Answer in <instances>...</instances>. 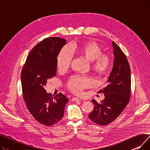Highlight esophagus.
Segmentation results:
<instances>
[{
    "instance_id": "obj_1",
    "label": "esophagus",
    "mask_w": 150,
    "mask_h": 150,
    "mask_svg": "<svg viewBox=\"0 0 150 150\" xmlns=\"http://www.w3.org/2000/svg\"><path fill=\"white\" fill-rule=\"evenodd\" d=\"M72 101H81L80 99H79L78 98H73L72 99Z\"/></svg>"
}]
</instances>
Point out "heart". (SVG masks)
<instances>
[{
    "mask_svg": "<svg viewBox=\"0 0 150 150\" xmlns=\"http://www.w3.org/2000/svg\"><path fill=\"white\" fill-rule=\"evenodd\" d=\"M74 54L86 58L91 62L93 71L99 75L106 73L110 65V60L108 55L102 54V49L94 42H86L82 43H74L71 46ZM72 55L68 46L63 47L57 58V65L59 71H65L72 61ZM94 84L93 79L89 77L75 76L68 83V88L73 92L81 94L84 89Z\"/></svg>",
    "mask_w": 150,
    "mask_h": 150,
    "instance_id": "b5f03b06",
    "label": "heart"
}]
</instances>
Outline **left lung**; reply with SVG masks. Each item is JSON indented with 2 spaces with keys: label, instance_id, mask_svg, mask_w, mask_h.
<instances>
[{
  "label": "left lung",
  "instance_id": "obj_1",
  "mask_svg": "<svg viewBox=\"0 0 150 150\" xmlns=\"http://www.w3.org/2000/svg\"><path fill=\"white\" fill-rule=\"evenodd\" d=\"M114 60L112 71L104 87L98 92L105 98L100 103L92 99L93 111L88 117L95 123L105 125L113 122L127 106L130 98L131 70L124 52L112 42Z\"/></svg>",
  "mask_w": 150,
  "mask_h": 150
}]
</instances>
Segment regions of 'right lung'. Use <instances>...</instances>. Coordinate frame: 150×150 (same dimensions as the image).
Here are the masks:
<instances>
[{"label": "right lung", "instance_id": "1", "mask_svg": "<svg viewBox=\"0 0 150 150\" xmlns=\"http://www.w3.org/2000/svg\"><path fill=\"white\" fill-rule=\"evenodd\" d=\"M66 44L59 37L47 38L29 54L21 73L22 92L27 108L36 120L51 126L63 117L69 99L59 93L53 96L45 87L57 74V58Z\"/></svg>", "mask_w": 150, "mask_h": 150}]
</instances>
